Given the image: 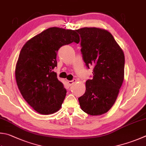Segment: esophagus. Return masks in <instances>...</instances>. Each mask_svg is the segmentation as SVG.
<instances>
[{
    "label": "esophagus",
    "instance_id": "obj_1",
    "mask_svg": "<svg viewBox=\"0 0 146 146\" xmlns=\"http://www.w3.org/2000/svg\"><path fill=\"white\" fill-rule=\"evenodd\" d=\"M76 79H72V80H71V81H68V84L70 85V86H72V85H73L74 83H75V82H76Z\"/></svg>",
    "mask_w": 146,
    "mask_h": 146
}]
</instances>
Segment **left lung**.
I'll return each mask as SVG.
<instances>
[{
    "label": "left lung",
    "instance_id": "left-lung-1",
    "mask_svg": "<svg viewBox=\"0 0 146 146\" xmlns=\"http://www.w3.org/2000/svg\"><path fill=\"white\" fill-rule=\"evenodd\" d=\"M76 31L81 37V52L86 67L93 66V78L78 98L81 108L92 116L106 113L116 100L124 79L125 55L111 33L95 27Z\"/></svg>",
    "mask_w": 146,
    "mask_h": 146
}]
</instances>
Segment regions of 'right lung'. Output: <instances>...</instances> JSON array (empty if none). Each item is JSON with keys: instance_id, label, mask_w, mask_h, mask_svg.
<instances>
[{"instance_id": "add662e5", "label": "right lung", "mask_w": 146, "mask_h": 146, "mask_svg": "<svg viewBox=\"0 0 146 146\" xmlns=\"http://www.w3.org/2000/svg\"><path fill=\"white\" fill-rule=\"evenodd\" d=\"M73 42H79L75 30L51 27L27 41L20 51L15 69L18 87L27 103L41 114L61 108L67 90L53 69L58 49Z\"/></svg>"}]
</instances>
